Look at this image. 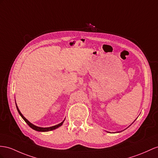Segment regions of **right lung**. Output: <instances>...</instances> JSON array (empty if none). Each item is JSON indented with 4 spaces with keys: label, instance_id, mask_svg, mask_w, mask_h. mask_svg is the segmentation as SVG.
I'll return each mask as SVG.
<instances>
[{
    "label": "right lung",
    "instance_id": "1",
    "mask_svg": "<svg viewBox=\"0 0 158 158\" xmlns=\"http://www.w3.org/2000/svg\"><path fill=\"white\" fill-rule=\"evenodd\" d=\"M16 106H17V111H18V112H19V114L21 115V116L22 117V118L25 120V122L29 125V127H31L32 129H33L34 130H36V131H51V130H53V129H56V128H58L59 127H60V125H62V124H63V123L64 122V121H62L61 123H59V124H58V125H55V126H52V127H37V126H35V125H34L33 124H32L31 123H30L29 121H28L25 117H24L23 115H22V114L21 113V111H19V108H18V107H17V104H16Z\"/></svg>",
    "mask_w": 158,
    "mask_h": 158
}]
</instances>
